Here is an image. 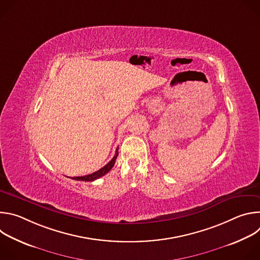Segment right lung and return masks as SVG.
Returning <instances> with one entry per match:
<instances>
[{"instance_id": "add662e5", "label": "right lung", "mask_w": 260, "mask_h": 260, "mask_svg": "<svg viewBox=\"0 0 260 260\" xmlns=\"http://www.w3.org/2000/svg\"><path fill=\"white\" fill-rule=\"evenodd\" d=\"M117 150H118V148L116 149V154L114 155V157H113L112 159H111L105 167H103L102 169H100L99 171H96V172H94V173H92V174L86 175V176L74 177V178H72V179H73V180H78V181H94V180H96V179H99V178L105 176L111 169L113 168V166H114V164H115V160H116V158H117V155H118Z\"/></svg>"}]
</instances>
